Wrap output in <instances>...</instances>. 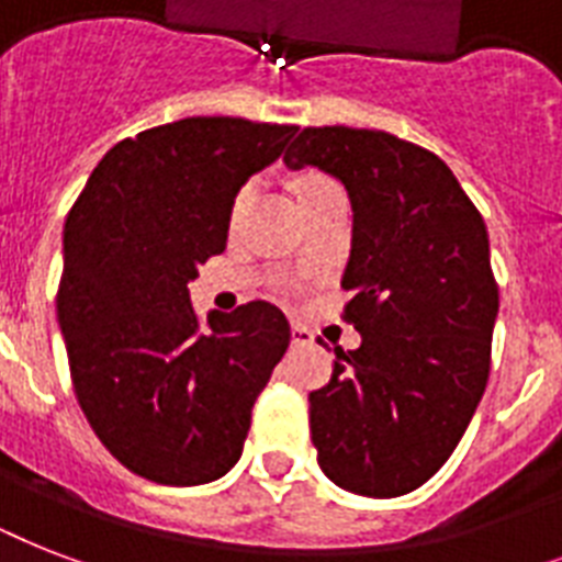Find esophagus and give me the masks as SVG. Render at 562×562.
<instances>
[{
  "mask_svg": "<svg viewBox=\"0 0 562 562\" xmlns=\"http://www.w3.org/2000/svg\"><path fill=\"white\" fill-rule=\"evenodd\" d=\"M291 344L294 347H308V344H315V333L303 324H291Z\"/></svg>",
  "mask_w": 562,
  "mask_h": 562,
  "instance_id": "1",
  "label": "esophagus"
}]
</instances>
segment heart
Listing matches in <instances>:
<instances>
[{"instance_id": "obj_1", "label": "heart", "mask_w": 562, "mask_h": 562, "mask_svg": "<svg viewBox=\"0 0 562 562\" xmlns=\"http://www.w3.org/2000/svg\"><path fill=\"white\" fill-rule=\"evenodd\" d=\"M317 183H324V180H321V178H306V180H303V183H300V194L308 192V189L317 187ZM247 194H250V187H245V189H241V192L236 194V203H233V212H238V210H241V206H245Z\"/></svg>"}]
</instances>
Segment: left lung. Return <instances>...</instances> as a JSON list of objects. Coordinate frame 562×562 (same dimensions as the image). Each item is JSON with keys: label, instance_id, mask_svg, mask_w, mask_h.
<instances>
[{"label": "left lung", "instance_id": "1", "mask_svg": "<svg viewBox=\"0 0 562 562\" xmlns=\"http://www.w3.org/2000/svg\"><path fill=\"white\" fill-rule=\"evenodd\" d=\"M341 180L352 250L341 285L359 350L308 393L317 463L341 490L405 496L461 443L490 375L498 285L490 238L452 169L384 131L303 127L285 154Z\"/></svg>", "mask_w": 562, "mask_h": 562}]
</instances>
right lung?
<instances>
[{
	"instance_id": "right-lung-1",
	"label": "right lung",
	"mask_w": 562,
	"mask_h": 562,
	"mask_svg": "<svg viewBox=\"0 0 562 562\" xmlns=\"http://www.w3.org/2000/svg\"><path fill=\"white\" fill-rule=\"evenodd\" d=\"M294 125L192 116L113 145L66 215L57 324L92 431L127 470L169 487L227 475L250 411L291 341L254 300L198 321L189 282L227 247L247 178Z\"/></svg>"
}]
</instances>
